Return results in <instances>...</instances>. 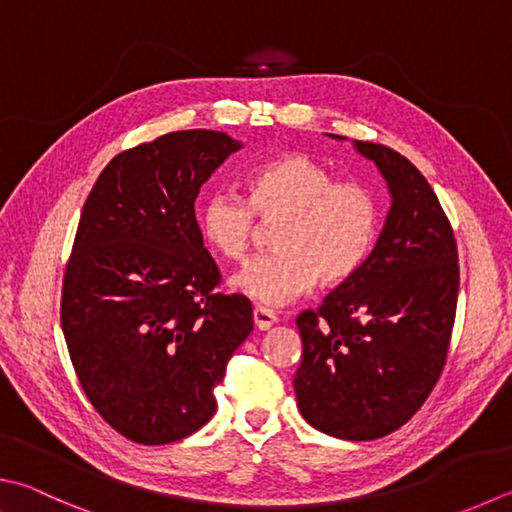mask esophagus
I'll return each mask as SVG.
<instances>
[{
    "instance_id": "1",
    "label": "esophagus",
    "mask_w": 512,
    "mask_h": 512,
    "mask_svg": "<svg viewBox=\"0 0 512 512\" xmlns=\"http://www.w3.org/2000/svg\"><path fill=\"white\" fill-rule=\"evenodd\" d=\"M253 322L259 331H268L277 322V315L271 309H264V306H255Z\"/></svg>"
}]
</instances>
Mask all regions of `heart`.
I'll use <instances>...</instances> for the list:
<instances>
[{
	"label": "heart",
	"mask_w": 512,
	"mask_h": 512,
	"mask_svg": "<svg viewBox=\"0 0 512 512\" xmlns=\"http://www.w3.org/2000/svg\"><path fill=\"white\" fill-rule=\"evenodd\" d=\"M248 201L217 190L199 208V232L217 255L239 262L255 237L257 217L273 226L275 250L248 259L232 288L280 306L318 284H345L356 275L383 221L376 192L360 181H333L311 156L268 159L248 174Z\"/></svg>",
	"instance_id": "heart-1"
}]
</instances>
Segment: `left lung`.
<instances>
[{"instance_id": "obj_1", "label": "left lung", "mask_w": 512, "mask_h": 512, "mask_svg": "<svg viewBox=\"0 0 512 512\" xmlns=\"http://www.w3.org/2000/svg\"><path fill=\"white\" fill-rule=\"evenodd\" d=\"M353 145L385 176L392 208L360 271L297 315L302 362L293 387L315 430L371 441L410 421L441 376L457 315L459 250L430 183L405 156L378 143Z\"/></svg>"}]
</instances>
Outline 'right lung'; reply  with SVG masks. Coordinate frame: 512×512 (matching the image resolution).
Segmentation results:
<instances>
[{"label":"right lung","mask_w":512,"mask_h":512,"mask_svg":"<svg viewBox=\"0 0 512 512\" xmlns=\"http://www.w3.org/2000/svg\"><path fill=\"white\" fill-rule=\"evenodd\" d=\"M241 147L185 129L120 152L82 208L60 322L82 392L125 439L181 441L217 410L215 387L253 331V306L217 291L194 201Z\"/></svg>","instance_id":"add662e5"}]
</instances>
